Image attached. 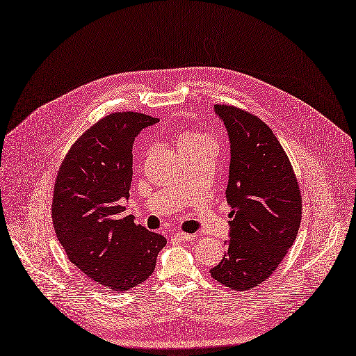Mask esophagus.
I'll use <instances>...</instances> for the list:
<instances>
[{
    "mask_svg": "<svg viewBox=\"0 0 356 356\" xmlns=\"http://www.w3.org/2000/svg\"><path fill=\"white\" fill-rule=\"evenodd\" d=\"M174 238L178 241H193V239H195V235L186 234V232H175Z\"/></svg>",
    "mask_w": 356,
    "mask_h": 356,
    "instance_id": "esophagus-1",
    "label": "esophagus"
}]
</instances>
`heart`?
Returning a JSON list of instances; mask_svg holds the SVG:
<instances>
[{"label": "heart", "mask_w": 356, "mask_h": 356, "mask_svg": "<svg viewBox=\"0 0 356 356\" xmlns=\"http://www.w3.org/2000/svg\"><path fill=\"white\" fill-rule=\"evenodd\" d=\"M208 143H213L211 136L204 132H198V131H182V132H179L178 138H177L178 149H185V148L197 147V145H202V144H208Z\"/></svg>", "instance_id": "1"}]
</instances>
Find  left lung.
<instances>
[{
	"label": "left lung",
	"instance_id": "8db88e82",
	"mask_svg": "<svg viewBox=\"0 0 356 356\" xmlns=\"http://www.w3.org/2000/svg\"><path fill=\"white\" fill-rule=\"evenodd\" d=\"M231 143L227 201L229 242L209 273L220 284L247 291L275 272L298 235L302 198L296 175L275 134L245 109L213 106Z\"/></svg>",
	"mask_w": 356,
	"mask_h": 356
}]
</instances>
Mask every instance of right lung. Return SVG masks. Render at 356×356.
<instances>
[{
	"mask_svg": "<svg viewBox=\"0 0 356 356\" xmlns=\"http://www.w3.org/2000/svg\"><path fill=\"white\" fill-rule=\"evenodd\" d=\"M158 118L113 113L72 144L54 186L52 224L68 259L111 291L147 281L167 239L124 216L135 136Z\"/></svg>",
	"mask_w": 356,
	"mask_h": 356,
	"instance_id": "obj_1",
	"label": "right lung"
}]
</instances>
